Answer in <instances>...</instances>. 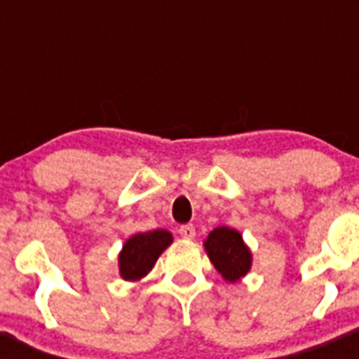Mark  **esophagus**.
Wrapping results in <instances>:
<instances>
[{
    "mask_svg": "<svg viewBox=\"0 0 359 359\" xmlns=\"http://www.w3.org/2000/svg\"><path fill=\"white\" fill-rule=\"evenodd\" d=\"M179 233H180V236L186 238V240H193V238L196 236V229H194V226H191V224H186V226H180Z\"/></svg>",
    "mask_w": 359,
    "mask_h": 359,
    "instance_id": "esophagus-1",
    "label": "esophagus"
}]
</instances>
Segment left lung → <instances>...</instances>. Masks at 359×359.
<instances>
[{"mask_svg":"<svg viewBox=\"0 0 359 359\" xmlns=\"http://www.w3.org/2000/svg\"><path fill=\"white\" fill-rule=\"evenodd\" d=\"M210 262L227 281H240L252 267V252L245 245L243 236L236 229L220 226L205 240Z\"/></svg>","mask_w":359,"mask_h":359,"instance_id":"obj_1","label":"left lung"}]
</instances>
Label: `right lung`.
I'll return each mask as SVG.
<instances>
[{
  "instance_id": "1",
  "label": "right lung",
  "mask_w": 359,
  "mask_h": 359,
  "mask_svg": "<svg viewBox=\"0 0 359 359\" xmlns=\"http://www.w3.org/2000/svg\"><path fill=\"white\" fill-rule=\"evenodd\" d=\"M173 236L165 229L133 234L119 252V274L126 281H139L149 273L158 257L172 245Z\"/></svg>"
}]
</instances>
